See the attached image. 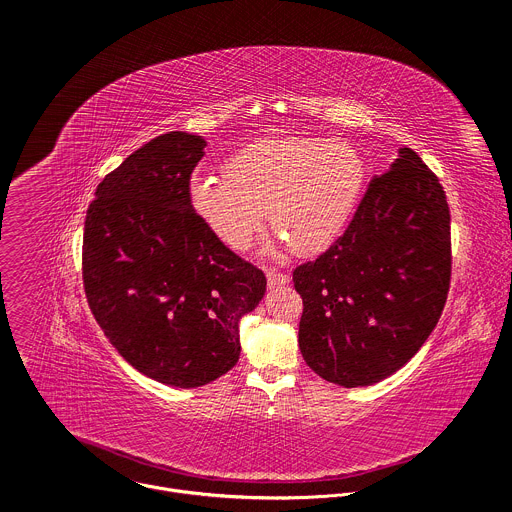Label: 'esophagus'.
Here are the masks:
<instances>
[{
	"label": "esophagus",
	"mask_w": 512,
	"mask_h": 512,
	"mask_svg": "<svg viewBox=\"0 0 512 512\" xmlns=\"http://www.w3.org/2000/svg\"><path fill=\"white\" fill-rule=\"evenodd\" d=\"M265 273H267V283H269V287L285 285V283L289 281V277H287L285 273H279V271H277V269H273V267H267V269H265Z\"/></svg>",
	"instance_id": "1"
}]
</instances>
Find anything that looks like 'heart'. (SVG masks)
<instances>
[{
	"label": "heart",
	"mask_w": 512,
	"mask_h": 512,
	"mask_svg": "<svg viewBox=\"0 0 512 512\" xmlns=\"http://www.w3.org/2000/svg\"><path fill=\"white\" fill-rule=\"evenodd\" d=\"M364 182L360 154L346 141L259 139L227 164V176L198 174L190 200L208 229L233 249L261 231L298 255L326 249L346 225Z\"/></svg>",
	"instance_id": "1"
}]
</instances>
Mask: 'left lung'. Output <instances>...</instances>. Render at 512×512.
<instances>
[{"mask_svg": "<svg viewBox=\"0 0 512 512\" xmlns=\"http://www.w3.org/2000/svg\"><path fill=\"white\" fill-rule=\"evenodd\" d=\"M452 277L444 186L411 148L373 178L346 231L294 269L302 296L300 350L340 387L399 371L440 320Z\"/></svg>", "mask_w": 512, "mask_h": 512, "instance_id": "1", "label": "left lung"}]
</instances>
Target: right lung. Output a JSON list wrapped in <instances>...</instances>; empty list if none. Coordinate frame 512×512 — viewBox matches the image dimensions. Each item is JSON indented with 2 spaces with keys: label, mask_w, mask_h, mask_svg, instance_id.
Segmentation results:
<instances>
[{
  "label": "right lung",
  "mask_w": 512,
  "mask_h": 512,
  "mask_svg": "<svg viewBox=\"0 0 512 512\" xmlns=\"http://www.w3.org/2000/svg\"><path fill=\"white\" fill-rule=\"evenodd\" d=\"M206 141L168 131L97 186L83 233L89 308L133 369L192 389L229 373L239 320L265 294V273L198 216L190 176Z\"/></svg>",
  "instance_id": "add662e5"
}]
</instances>
